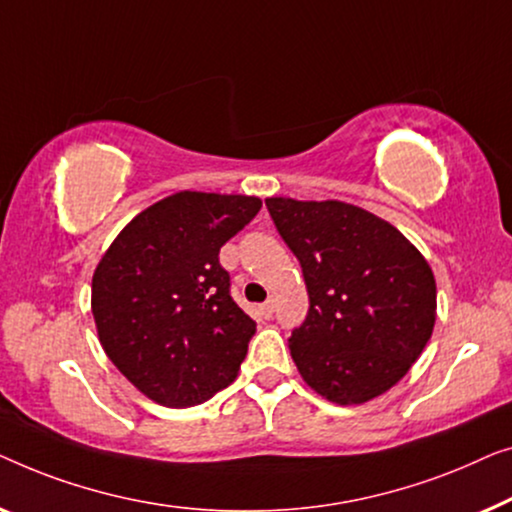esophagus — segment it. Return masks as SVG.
I'll return each mask as SVG.
<instances>
[{
  "mask_svg": "<svg viewBox=\"0 0 512 512\" xmlns=\"http://www.w3.org/2000/svg\"><path fill=\"white\" fill-rule=\"evenodd\" d=\"M273 308H276V304H273V299H269V301H264L262 306H259V313H262V318L269 320L273 315Z\"/></svg>",
  "mask_w": 512,
  "mask_h": 512,
  "instance_id": "esophagus-1",
  "label": "esophagus"
}]
</instances>
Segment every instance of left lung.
I'll use <instances>...</instances> for the list:
<instances>
[{
	"label": "left lung",
	"instance_id": "1",
	"mask_svg": "<svg viewBox=\"0 0 512 512\" xmlns=\"http://www.w3.org/2000/svg\"><path fill=\"white\" fill-rule=\"evenodd\" d=\"M297 255L308 315L290 352L306 385L338 406L385 394L422 355L436 322V280L397 227L345 201L266 199Z\"/></svg>",
	"mask_w": 512,
	"mask_h": 512
}]
</instances>
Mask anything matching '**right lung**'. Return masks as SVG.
<instances>
[{
  "mask_svg": "<svg viewBox=\"0 0 512 512\" xmlns=\"http://www.w3.org/2000/svg\"><path fill=\"white\" fill-rule=\"evenodd\" d=\"M259 208L248 194L176 192L136 215L99 259V343L155 403L194 406L239 373L255 322L229 294L218 255Z\"/></svg>",
  "mask_w": 512,
  "mask_h": 512,
  "instance_id": "right-lung-1",
  "label": "right lung"
}]
</instances>
